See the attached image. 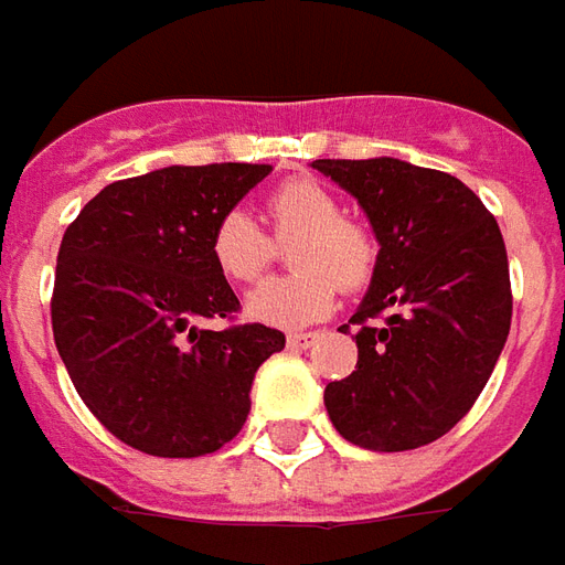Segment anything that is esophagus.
<instances>
[{
    "mask_svg": "<svg viewBox=\"0 0 565 565\" xmlns=\"http://www.w3.org/2000/svg\"><path fill=\"white\" fill-rule=\"evenodd\" d=\"M316 340H319V331H291L289 347L291 350H307V347H313Z\"/></svg>",
    "mask_w": 565,
    "mask_h": 565,
    "instance_id": "esophagus-1",
    "label": "esophagus"
}]
</instances>
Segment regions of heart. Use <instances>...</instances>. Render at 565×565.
Returning <instances> with one entry per match:
<instances>
[{"instance_id":"1","label":"heart","mask_w":565,"mask_h":565,"mask_svg":"<svg viewBox=\"0 0 565 565\" xmlns=\"http://www.w3.org/2000/svg\"><path fill=\"white\" fill-rule=\"evenodd\" d=\"M267 225L277 243H291L295 274L270 276L246 295V316L274 328H301L334 307L338 286H365L377 243L359 222L343 218L340 200L316 179H289L267 194ZM246 210H227L212 227L210 252L218 274L231 282H252L270 267L276 244Z\"/></svg>"}]
</instances>
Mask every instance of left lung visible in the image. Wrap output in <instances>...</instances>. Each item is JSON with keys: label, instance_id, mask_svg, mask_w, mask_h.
Returning <instances> with one entry per match:
<instances>
[{"label": "left lung", "instance_id": "left-lung-1", "mask_svg": "<svg viewBox=\"0 0 565 565\" xmlns=\"http://www.w3.org/2000/svg\"><path fill=\"white\" fill-rule=\"evenodd\" d=\"M359 200L380 243L353 313L359 362L326 386L350 444L377 454L438 441L471 411L511 328L502 231L456 175L398 158L313 161ZM392 309L386 323L370 319Z\"/></svg>", "mask_w": 565, "mask_h": 565}]
</instances>
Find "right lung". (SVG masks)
I'll use <instances>...</instances> for the list:
<instances>
[{
  "label": "right lung",
  "mask_w": 565,
  "mask_h": 565,
  "mask_svg": "<svg viewBox=\"0 0 565 565\" xmlns=\"http://www.w3.org/2000/svg\"><path fill=\"white\" fill-rule=\"evenodd\" d=\"M270 163L163 167L111 182L66 227L51 326L82 402L136 450L215 454L249 417L255 371L286 347L276 328H200L237 313L212 262L215 222Z\"/></svg>",
  "instance_id": "obj_1"
}]
</instances>
